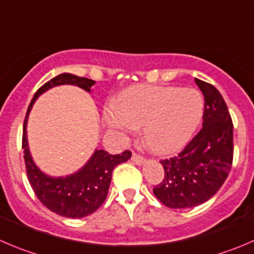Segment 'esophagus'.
I'll return each instance as SVG.
<instances>
[{"instance_id": "obj_1", "label": "esophagus", "mask_w": 254, "mask_h": 254, "mask_svg": "<svg viewBox=\"0 0 254 254\" xmlns=\"http://www.w3.org/2000/svg\"><path fill=\"white\" fill-rule=\"evenodd\" d=\"M131 160L135 162V164H137V165H142L145 162V157H142L141 155L136 154V152H132Z\"/></svg>"}]
</instances>
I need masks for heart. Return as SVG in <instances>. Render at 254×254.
I'll list each match as a JSON object with an SVG mask.
<instances>
[{"instance_id": "obj_1", "label": "heart", "mask_w": 254, "mask_h": 254, "mask_svg": "<svg viewBox=\"0 0 254 254\" xmlns=\"http://www.w3.org/2000/svg\"><path fill=\"white\" fill-rule=\"evenodd\" d=\"M203 114L202 95L192 88L137 85L110 104L105 122L122 134L142 127V137L151 151L172 154L187 144Z\"/></svg>"}]
</instances>
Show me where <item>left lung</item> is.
<instances>
[{
  "instance_id": "obj_1",
  "label": "left lung",
  "mask_w": 254,
  "mask_h": 254,
  "mask_svg": "<svg viewBox=\"0 0 254 254\" xmlns=\"http://www.w3.org/2000/svg\"><path fill=\"white\" fill-rule=\"evenodd\" d=\"M205 98L202 129L177 156L161 160L165 177L154 195L170 208L195 207L210 200L227 179L233 161V124L221 93L196 79Z\"/></svg>"
}]
</instances>
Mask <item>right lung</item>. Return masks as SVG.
<instances>
[{"label": "right lung", "mask_w": 254, "mask_h": 254, "mask_svg": "<svg viewBox=\"0 0 254 254\" xmlns=\"http://www.w3.org/2000/svg\"><path fill=\"white\" fill-rule=\"evenodd\" d=\"M94 80L63 73L49 82L44 83L31 100L23 124L22 149L24 154L26 171L28 181L37 198L52 212L68 218H82L92 215L105 201L109 191L112 172L117 165L127 161L131 156L129 150L123 154L112 155L105 150H95L89 161L75 174L65 177H51L41 171L32 160L27 142V120L37 98L61 84H73L90 92Z\"/></svg>", "instance_id": "obj_1"}]
</instances>
